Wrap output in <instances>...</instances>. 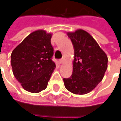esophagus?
<instances>
[{"instance_id":"obj_1","label":"esophagus","mask_w":121,"mask_h":121,"mask_svg":"<svg viewBox=\"0 0 121 121\" xmlns=\"http://www.w3.org/2000/svg\"><path fill=\"white\" fill-rule=\"evenodd\" d=\"M59 62H60V64H62V63H63V59H60V60H59Z\"/></svg>"}]
</instances>
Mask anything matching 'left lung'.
I'll use <instances>...</instances> for the list:
<instances>
[{
  "mask_svg": "<svg viewBox=\"0 0 121 121\" xmlns=\"http://www.w3.org/2000/svg\"><path fill=\"white\" fill-rule=\"evenodd\" d=\"M74 48L73 73L64 78L66 89L75 94H86L102 80L108 67V57L87 31L68 32Z\"/></svg>",
  "mask_w": 121,
  "mask_h": 121,
  "instance_id": "left-lung-1",
  "label": "left lung"
}]
</instances>
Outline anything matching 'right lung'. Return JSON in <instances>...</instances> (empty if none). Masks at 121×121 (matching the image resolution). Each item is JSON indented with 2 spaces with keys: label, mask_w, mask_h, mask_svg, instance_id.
Listing matches in <instances>:
<instances>
[{
  "label": "right lung",
  "mask_w": 121,
  "mask_h": 121,
  "mask_svg": "<svg viewBox=\"0 0 121 121\" xmlns=\"http://www.w3.org/2000/svg\"><path fill=\"white\" fill-rule=\"evenodd\" d=\"M52 34L44 30L31 33L11 53L13 73L24 90L38 93L45 90L56 65L52 60Z\"/></svg>",
  "instance_id": "right-lung-1"
}]
</instances>
